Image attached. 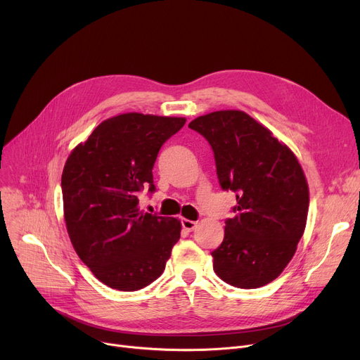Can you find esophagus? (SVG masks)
<instances>
[{
	"label": "esophagus",
	"instance_id": "1",
	"mask_svg": "<svg viewBox=\"0 0 360 360\" xmlns=\"http://www.w3.org/2000/svg\"><path fill=\"white\" fill-rule=\"evenodd\" d=\"M181 223H182V229L186 231V232H193L198 226V221H194V220H190V219H182Z\"/></svg>",
	"mask_w": 360,
	"mask_h": 360
}]
</instances>
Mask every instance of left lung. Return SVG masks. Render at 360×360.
<instances>
[{
    "instance_id": "1",
    "label": "left lung",
    "mask_w": 360,
    "mask_h": 360,
    "mask_svg": "<svg viewBox=\"0 0 360 360\" xmlns=\"http://www.w3.org/2000/svg\"><path fill=\"white\" fill-rule=\"evenodd\" d=\"M214 151L223 190L236 194L235 217L212 252L214 273L231 286L269 285L293 258L305 232L309 188L297 158L243 110H216L190 122Z\"/></svg>"
}]
</instances>
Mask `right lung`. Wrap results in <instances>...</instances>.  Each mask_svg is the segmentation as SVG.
<instances>
[{
    "instance_id": "add662e5",
    "label": "right lung",
    "mask_w": 360,
    "mask_h": 360,
    "mask_svg": "<svg viewBox=\"0 0 360 360\" xmlns=\"http://www.w3.org/2000/svg\"><path fill=\"white\" fill-rule=\"evenodd\" d=\"M185 118L127 112L101 122L70 153L61 178L64 220L80 259L106 286L134 292L165 270L181 220L144 213L162 144Z\"/></svg>"
}]
</instances>
